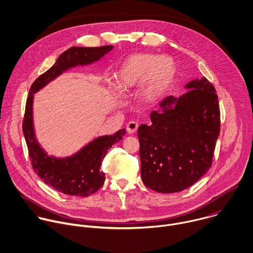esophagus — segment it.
<instances>
[{"label": "esophagus", "instance_id": "34e87169", "mask_svg": "<svg viewBox=\"0 0 253 253\" xmlns=\"http://www.w3.org/2000/svg\"><path fill=\"white\" fill-rule=\"evenodd\" d=\"M138 127V124L136 122H129L126 125V130L128 133H133Z\"/></svg>", "mask_w": 253, "mask_h": 253}]
</instances>
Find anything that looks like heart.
<instances>
[{
  "label": "heart",
  "instance_id": "obj_1",
  "mask_svg": "<svg viewBox=\"0 0 253 253\" xmlns=\"http://www.w3.org/2000/svg\"><path fill=\"white\" fill-rule=\"evenodd\" d=\"M176 71L172 57L155 53H135L128 56L115 74L116 86L128 92L141 85L140 97L146 103L157 102L165 93ZM117 104H122L116 94Z\"/></svg>",
  "mask_w": 253,
  "mask_h": 253
}]
</instances>
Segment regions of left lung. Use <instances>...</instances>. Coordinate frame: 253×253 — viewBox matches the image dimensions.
<instances>
[{
    "label": "left lung",
    "mask_w": 253,
    "mask_h": 253,
    "mask_svg": "<svg viewBox=\"0 0 253 253\" xmlns=\"http://www.w3.org/2000/svg\"><path fill=\"white\" fill-rule=\"evenodd\" d=\"M180 97L168 96L140 125V173L143 184L158 193H176L195 184L210 169L220 116L217 95L205 77L186 84Z\"/></svg>",
    "instance_id": "8db88e82"
}]
</instances>
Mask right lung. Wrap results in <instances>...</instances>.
<instances>
[{"label": "right lung", "instance_id": "add662e5", "mask_svg": "<svg viewBox=\"0 0 253 253\" xmlns=\"http://www.w3.org/2000/svg\"><path fill=\"white\" fill-rule=\"evenodd\" d=\"M114 48L113 45L101 47L73 46L64 51L54 65L42 74L32 85L27 100L23 123V132L35 172L49 187L69 196L87 197L96 193L105 182L101 171L102 160L113 144L121 141L126 129L113 135H102L82 147L71 156L58 158L48 155L37 139L34 126V95L63 72L76 66L93 64L102 59Z\"/></svg>", "mask_w": 253, "mask_h": 253}]
</instances>
